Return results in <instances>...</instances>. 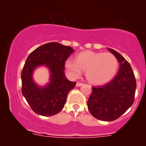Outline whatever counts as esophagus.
<instances>
[{
	"mask_svg": "<svg viewBox=\"0 0 146 146\" xmlns=\"http://www.w3.org/2000/svg\"><path fill=\"white\" fill-rule=\"evenodd\" d=\"M84 84L83 83H81V82H77L76 83V86L77 87H81V86L83 85Z\"/></svg>",
	"mask_w": 146,
	"mask_h": 146,
	"instance_id": "1",
	"label": "esophagus"
}]
</instances>
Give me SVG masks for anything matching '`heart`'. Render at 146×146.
I'll return each mask as SVG.
<instances>
[{
	"label": "heart",
	"instance_id": "1",
	"mask_svg": "<svg viewBox=\"0 0 146 146\" xmlns=\"http://www.w3.org/2000/svg\"><path fill=\"white\" fill-rule=\"evenodd\" d=\"M117 68L118 62L113 54L92 50L79 53L76 61L68 59L65 62L66 70L71 78H78L85 70L89 82L97 85L111 81L117 73Z\"/></svg>",
	"mask_w": 146,
	"mask_h": 146
}]
</instances>
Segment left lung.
I'll list each match as a JSON object with an SVG mask.
<instances>
[{"label":"left lung","mask_w":146,"mask_h":146,"mask_svg":"<svg viewBox=\"0 0 146 146\" xmlns=\"http://www.w3.org/2000/svg\"><path fill=\"white\" fill-rule=\"evenodd\" d=\"M108 50L119 62L118 73L105 85L92 87L87 101L92 116L103 121H112L125 113L134 103L137 88L130 64L118 52L111 48Z\"/></svg>","instance_id":"1"}]
</instances>
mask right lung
<instances>
[{"instance_id":"right-lung-1","label":"right lung","mask_w":146,"mask_h":146,"mask_svg":"<svg viewBox=\"0 0 146 146\" xmlns=\"http://www.w3.org/2000/svg\"><path fill=\"white\" fill-rule=\"evenodd\" d=\"M73 52L70 47L53 42L38 47L28 56L21 73L22 93L35 113L52 116L63 109L68 92L76 84L64 75L65 61ZM40 66H45L50 72V82L44 87L33 79L34 70Z\"/></svg>"}]
</instances>
